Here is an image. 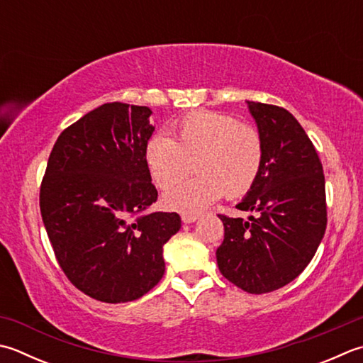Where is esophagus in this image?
<instances>
[{"label": "esophagus", "instance_id": "34e87169", "mask_svg": "<svg viewBox=\"0 0 363 363\" xmlns=\"http://www.w3.org/2000/svg\"><path fill=\"white\" fill-rule=\"evenodd\" d=\"M181 220H182V223H194V222H196L198 220V214H182L181 216Z\"/></svg>", "mask_w": 363, "mask_h": 363}]
</instances>
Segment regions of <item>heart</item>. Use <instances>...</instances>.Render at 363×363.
I'll return each instance as SVG.
<instances>
[{
	"instance_id": "1",
	"label": "heart",
	"mask_w": 363,
	"mask_h": 363,
	"mask_svg": "<svg viewBox=\"0 0 363 363\" xmlns=\"http://www.w3.org/2000/svg\"><path fill=\"white\" fill-rule=\"evenodd\" d=\"M174 138L157 133L147 140L145 162L154 184L168 189L196 160L197 174L163 195L167 208L198 212L220 196L245 195L264 167V140L252 124L217 111H195L177 121Z\"/></svg>"
}]
</instances>
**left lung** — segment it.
I'll return each instance as SVG.
<instances>
[{"mask_svg":"<svg viewBox=\"0 0 363 363\" xmlns=\"http://www.w3.org/2000/svg\"><path fill=\"white\" fill-rule=\"evenodd\" d=\"M264 140L259 179L236 208L248 220L218 214L225 238L220 272L250 294L271 293L308 266L328 225L323 163L302 125L281 106L248 102Z\"/></svg>","mask_w":363,"mask_h":363,"instance_id":"1","label":"left lung"}]
</instances>
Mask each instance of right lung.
<instances>
[{"label": "right lung", "mask_w": 363, "mask_h": 363, "mask_svg": "<svg viewBox=\"0 0 363 363\" xmlns=\"http://www.w3.org/2000/svg\"><path fill=\"white\" fill-rule=\"evenodd\" d=\"M147 106L104 104L64 129L50 152L39 206L55 257L92 299L130 302L165 272L176 212H146L157 189L145 162Z\"/></svg>", "instance_id": "1"}]
</instances>
